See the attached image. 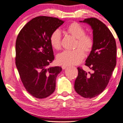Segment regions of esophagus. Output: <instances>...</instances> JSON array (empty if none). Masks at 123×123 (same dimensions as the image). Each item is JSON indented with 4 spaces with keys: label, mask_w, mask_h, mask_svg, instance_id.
Here are the masks:
<instances>
[{
    "label": "esophagus",
    "mask_w": 123,
    "mask_h": 123,
    "mask_svg": "<svg viewBox=\"0 0 123 123\" xmlns=\"http://www.w3.org/2000/svg\"><path fill=\"white\" fill-rule=\"evenodd\" d=\"M67 67H68V66L65 65H63L62 66V69H65Z\"/></svg>",
    "instance_id": "esophagus-1"
}]
</instances>
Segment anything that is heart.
Returning <instances> with one entry per match:
<instances>
[{
    "instance_id": "obj_1",
    "label": "heart",
    "mask_w": 123,
    "mask_h": 123,
    "mask_svg": "<svg viewBox=\"0 0 123 123\" xmlns=\"http://www.w3.org/2000/svg\"><path fill=\"white\" fill-rule=\"evenodd\" d=\"M68 33L77 39L76 47H80L86 52H90L94 46V40L90 35H85L86 31L80 24L72 23L67 28ZM51 45L54 49L58 50L61 43V33L60 29L54 31L50 37ZM81 48V49H82ZM81 48L73 50H65L57 55V61L61 64L69 65H77L83 60L84 52Z\"/></svg>"
}]
</instances>
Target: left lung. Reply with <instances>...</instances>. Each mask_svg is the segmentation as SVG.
<instances>
[{"label": "left lung", "instance_id": "left-lung-1", "mask_svg": "<svg viewBox=\"0 0 123 123\" xmlns=\"http://www.w3.org/2000/svg\"><path fill=\"white\" fill-rule=\"evenodd\" d=\"M80 22L88 24L93 31L94 46L85 63L93 72L77 68L74 90L84 98H92L103 92L108 84L116 65V43L109 28L99 19L90 18Z\"/></svg>", "mask_w": 123, "mask_h": 123}]
</instances>
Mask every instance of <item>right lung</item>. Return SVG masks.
I'll list each match as a JSON object with an SVG mask.
<instances>
[{
	"label": "right lung",
	"mask_w": 123,
	"mask_h": 123,
	"mask_svg": "<svg viewBox=\"0 0 123 123\" xmlns=\"http://www.w3.org/2000/svg\"><path fill=\"white\" fill-rule=\"evenodd\" d=\"M63 21L57 18L39 16L22 28L15 43V65L23 85L31 95L43 99L55 89L60 66L49 67L54 59L50 37Z\"/></svg>",
	"instance_id": "1"
}]
</instances>
